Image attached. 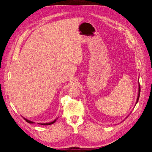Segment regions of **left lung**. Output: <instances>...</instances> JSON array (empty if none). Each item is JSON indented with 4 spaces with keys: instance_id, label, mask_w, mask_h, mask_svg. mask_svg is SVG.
Listing matches in <instances>:
<instances>
[{
    "instance_id": "8db88e82",
    "label": "left lung",
    "mask_w": 152,
    "mask_h": 152,
    "mask_svg": "<svg viewBox=\"0 0 152 152\" xmlns=\"http://www.w3.org/2000/svg\"><path fill=\"white\" fill-rule=\"evenodd\" d=\"M140 91H141V89H140V86L139 85V93H138V96H137V102H136V103H137V102H138V100H139V98H140Z\"/></svg>"
}]
</instances>
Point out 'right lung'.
Returning <instances> with one entry per match:
<instances>
[{
    "mask_svg": "<svg viewBox=\"0 0 152 152\" xmlns=\"http://www.w3.org/2000/svg\"><path fill=\"white\" fill-rule=\"evenodd\" d=\"M25 120L28 122V123H30V124H33L34 122H31V121H28V120H27V119H26V118H24ZM56 120H54V121H53V122H50V123H44V124H40V125H44V126H48V125H50V124H54L55 122H56Z\"/></svg>",
    "mask_w": 152,
    "mask_h": 152,
    "instance_id": "right-lung-1",
    "label": "right lung"
}]
</instances>
